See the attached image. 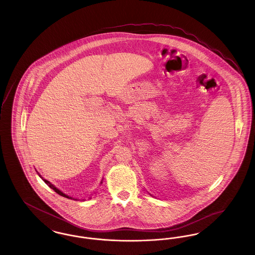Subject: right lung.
<instances>
[{
  "mask_svg": "<svg viewBox=\"0 0 255 255\" xmlns=\"http://www.w3.org/2000/svg\"><path fill=\"white\" fill-rule=\"evenodd\" d=\"M40 177H41V176H40ZM42 180H43L44 182H46V183L49 185V187H50L51 189H53V190H54V191H55L57 194L61 195V196H63V197H66V198H68V199H73L72 197H70V196H68V195L64 194L63 192H61L59 189H57V188H56V187H55V186H54L52 183H50L49 181H47V180H45V179H43V178H42ZM73 200H74V199H73Z\"/></svg>",
  "mask_w": 255,
  "mask_h": 255,
  "instance_id": "1",
  "label": "right lung"
}]
</instances>
